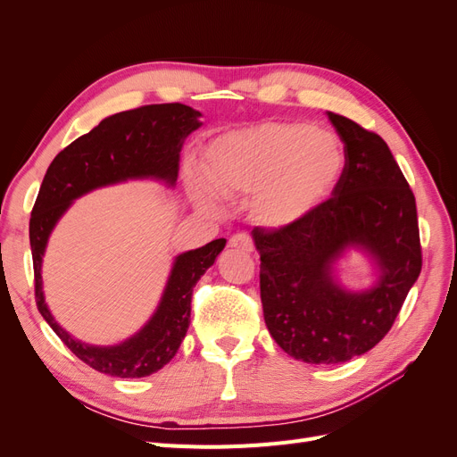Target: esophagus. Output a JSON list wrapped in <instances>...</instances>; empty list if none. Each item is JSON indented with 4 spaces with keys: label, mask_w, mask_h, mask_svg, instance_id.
I'll list each match as a JSON object with an SVG mask.
<instances>
[{
    "label": "esophagus",
    "mask_w": 457,
    "mask_h": 457,
    "mask_svg": "<svg viewBox=\"0 0 457 457\" xmlns=\"http://www.w3.org/2000/svg\"><path fill=\"white\" fill-rule=\"evenodd\" d=\"M228 247H234V250H242V252H253V240L247 232H237L232 234L228 240Z\"/></svg>",
    "instance_id": "esophagus-1"
}]
</instances>
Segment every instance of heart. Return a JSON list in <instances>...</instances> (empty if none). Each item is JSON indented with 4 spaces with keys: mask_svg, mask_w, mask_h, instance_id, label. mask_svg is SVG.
I'll return each mask as SVG.
<instances>
[{
    "mask_svg": "<svg viewBox=\"0 0 457 457\" xmlns=\"http://www.w3.org/2000/svg\"><path fill=\"white\" fill-rule=\"evenodd\" d=\"M345 150L337 135L299 121H262L219 135L202 158L205 183L192 198L215 207L220 196L252 195V217L262 227H289L320 207L339 183Z\"/></svg>",
    "mask_w": 457,
    "mask_h": 457,
    "instance_id": "obj_1",
    "label": "heart"
}]
</instances>
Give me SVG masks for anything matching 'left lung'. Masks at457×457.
Returning <instances> with one entry per match:
<instances>
[{
	"mask_svg": "<svg viewBox=\"0 0 457 457\" xmlns=\"http://www.w3.org/2000/svg\"><path fill=\"white\" fill-rule=\"evenodd\" d=\"M328 118L345 143L331 198L295 225L253 230L265 324L282 351L309 364L347 362L376 347L421 272L416 198L389 146L349 118ZM351 246L380 269L364 293L333 278Z\"/></svg>",
	"mask_w": 457,
	"mask_h": 457,
	"instance_id": "left-lung-1",
	"label": "left lung"
}]
</instances>
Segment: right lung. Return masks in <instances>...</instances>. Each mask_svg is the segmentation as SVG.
Listing matches in <instances>:
<instances>
[{"label": "right lung", "instance_id": "obj_1", "mask_svg": "<svg viewBox=\"0 0 457 457\" xmlns=\"http://www.w3.org/2000/svg\"><path fill=\"white\" fill-rule=\"evenodd\" d=\"M198 110L181 103L146 104L104 118L51 162L30 217L36 305L54 334L81 362L114 378H146L177 354L190 324L192 287L223 252L225 238L177 255L156 312L129 339L96 347L74 339L54 320L41 289V261L49 234L79 196L128 179H156L173 187L187 137L202 121Z\"/></svg>", "mask_w": 457, "mask_h": 457}]
</instances>
